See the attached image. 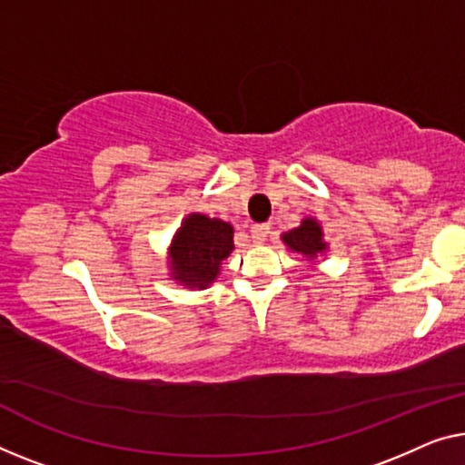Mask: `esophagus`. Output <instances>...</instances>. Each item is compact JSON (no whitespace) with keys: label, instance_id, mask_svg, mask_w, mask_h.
<instances>
[{"label":"esophagus","instance_id":"obj_1","mask_svg":"<svg viewBox=\"0 0 465 465\" xmlns=\"http://www.w3.org/2000/svg\"><path fill=\"white\" fill-rule=\"evenodd\" d=\"M251 235H252L254 244H262V242H265L267 235H269V225H252Z\"/></svg>","mask_w":465,"mask_h":465}]
</instances>
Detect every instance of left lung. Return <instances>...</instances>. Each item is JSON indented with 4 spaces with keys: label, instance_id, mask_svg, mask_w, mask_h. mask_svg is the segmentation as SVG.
<instances>
[{
    "label": "left lung",
    "instance_id": "1",
    "mask_svg": "<svg viewBox=\"0 0 465 465\" xmlns=\"http://www.w3.org/2000/svg\"><path fill=\"white\" fill-rule=\"evenodd\" d=\"M286 246L292 252H299L313 259L317 252L325 251V242L322 240V227L317 225L315 219H304L301 227L282 235Z\"/></svg>",
    "mask_w": 465,
    "mask_h": 465
}]
</instances>
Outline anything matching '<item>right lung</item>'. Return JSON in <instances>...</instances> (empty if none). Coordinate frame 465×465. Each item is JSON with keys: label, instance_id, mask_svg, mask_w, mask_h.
I'll return each instance as SVG.
<instances>
[{"label": "right lung", "instance_id": "1", "mask_svg": "<svg viewBox=\"0 0 465 465\" xmlns=\"http://www.w3.org/2000/svg\"><path fill=\"white\" fill-rule=\"evenodd\" d=\"M233 251V227L204 214H190L171 246L173 275L190 288H206Z\"/></svg>", "mask_w": 465, "mask_h": 465}]
</instances>
